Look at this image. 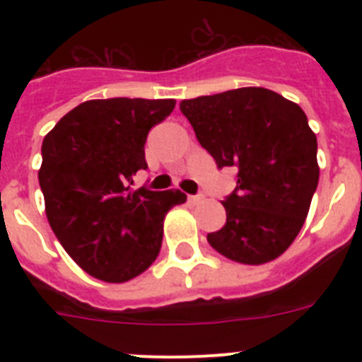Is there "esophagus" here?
I'll return each instance as SVG.
<instances>
[{
  "label": "esophagus",
  "instance_id": "34e87169",
  "mask_svg": "<svg viewBox=\"0 0 362 362\" xmlns=\"http://www.w3.org/2000/svg\"><path fill=\"white\" fill-rule=\"evenodd\" d=\"M204 199V196L203 194H197V196H188V201H190L192 204H197V203H201V201Z\"/></svg>",
  "mask_w": 362,
  "mask_h": 362
}]
</instances>
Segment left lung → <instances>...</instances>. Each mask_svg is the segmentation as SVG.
Segmentation results:
<instances>
[{
  "label": "left lung",
  "mask_w": 362,
  "mask_h": 362,
  "mask_svg": "<svg viewBox=\"0 0 362 362\" xmlns=\"http://www.w3.org/2000/svg\"><path fill=\"white\" fill-rule=\"evenodd\" d=\"M179 108L216 165L238 170L225 226L206 235L212 248L243 264L279 257L319 183L317 137L303 108L261 86L183 99Z\"/></svg>",
  "instance_id": "left-lung-1"
}]
</instances>
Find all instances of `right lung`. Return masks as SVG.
I'll list each match as a JSON object with an SVG mask.
<instances>
[{
	"label": "right lung",
	"instance_id": "1",
	"mask_svg": "<svg viewBox=\"0 0 362 362\" xmlns=\"http://www.w3.org/2000/svg\"><path fill=\"white\" fill-rule=\"evenodd\" d=\"M174 99H92L70 110L43 139L40 187L50 228L92 277L124 283L156 261L166 212L187 201L181 190H132L146 170L150 129Z\"/></svg>",
	"mask_w": 362,
	"mask_h": 362
}]
</instances>
